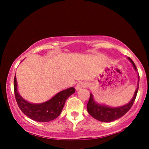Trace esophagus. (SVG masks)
I'll use <instances>...</instances> for the list:
<instances>
[{
  "label": "esophagus",
  "mask_w": 149,
  "mask_h": 149,
  "mask_svg": "<svg viewBox=\"0 0 149 149\" xmlns=\"http://www.w3.org/2000/svg\"><path fill=\"white\" fill-rule=\"evenodd\" d=\"M88 83H86V82H80V83H78V84L76 85V90H79L81 88H87V87H88Z\"/></svg>",
  "instance_id": "34e87169"
}]
</instances>
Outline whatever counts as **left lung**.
<instances>
[{
	"label": "left lung",
	"mask_w": 149,
	"mask_h": 149,
	"mask_svg": "<svg viewBox=\"0 0 149 149\" xmlns=\"http://www.w3.org/2000/svg\"><path fill=\"white\" fill-rule=\"evenodd\" d=\"M129 61H130L132 64L133 67L135 71H136V67L135 66L134 63L130 57L127 58ZM138 82H137V87H136V90H135L134 96H133L132 100L130 101L129 103L125 104L123 106L118 107H111L109 106L97 103L94 100V97L92 94L90 93V100L88 101V103L87 104V109L90 115L92 116L94 118H95L97 120L101 121V122L109 123L112 121L116 120L120 118L122 116H123L125 114L127 113L130 109H131L132 106L134 104L135 99H136V95H137L138 89H139V76L138 73Z\"/></svg>",
	"instance_id": "8db88e82"
}]
</instances>
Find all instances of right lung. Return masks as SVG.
<instances>
[{"label": "right lung", "mask_w": 149, "mask_h": 149, "mask_svg": "<svg viewBox=\"0 0 149 149\" xmlns=\"http://www.w3.org/2000/svg\"><path fill=\"white\" fill-rule=\"evenodd\" d=\"M14 91L18 107L26 116L37 122H49L60 115L66 100L75 92L73 87L56 94L50 100L40 104L30 103L22 97L17 90L16 76L14 79Z\"/></svg>", "instance_id": "1"}]
</instances>
